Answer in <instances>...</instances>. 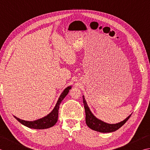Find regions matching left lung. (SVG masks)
I'll return each instance as SVG.
<instances>
[{
  "label": "left lung",
  "mask_w": 150,
  "mask_h": 150,
  "mask_svg": "<svg viewBox=\"0 0 150 150\" xmlns=\"http://www.w3.org/2000/svg\"><path fill=\"white\" fill-rule=\"evenodd\" d=\"M83 102L84 104V108L85 111V122H86L87 126L88 127H90L91 129L96 131H98V132L111 133L117 131L126 123L131 115H130L129 117H127L124 120L119 122V123L114 124H108L99 120V119H98L96 117H95V116H94V115L90 111L89 108H88L87 103L86 102V101H85L83 96Z\"/></svg>",
  "instance_id": "obj_1"
}]
</instances>
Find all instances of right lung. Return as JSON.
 Masks as SVG:
<instances>
[{"label": "right lung", "instance_id": "right-lung-1", "mask_svg": "<svg viewBox=\"0 0 150 150\" xmlns=\"http://www.w3.org/2000/svg\"><path fill=\"white\" fill-rule=\"evenodd\" d=\"M71 86H69L65 88V89L63 91V93L62 94H61L55 108L53 109L52 112H50L48 115L46 116V117L34 121H26L21 120L20 118H18L17 117H15V116L14 117L16 118L20 123L24 125V126L30 128H33V129H43L54 126L57 121L58 110H59V108L60 103L62 102V100L65 98V97L67 95V94L69 93V90L71 89Z\"/></svg>", "mask_w": 150, "mask_h": 150}]
</instances>
